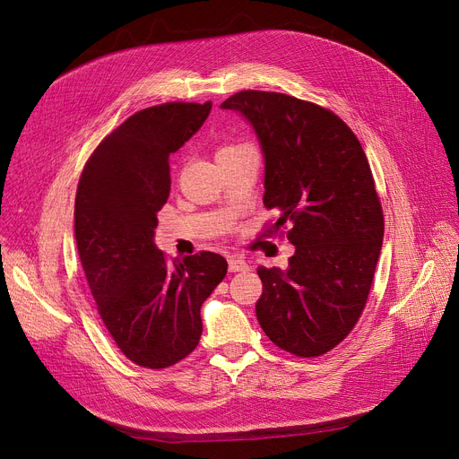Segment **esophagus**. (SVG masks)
<instances>
[{
	"label": "esophagus",
	"mask_w": 459,
	"mask_h": 459,
	"mask_svg": "<svg viewBox=\"0 0 459 459\" xmlns=\"http://www.w3.org/2000/svg\"><path fill=\"white\" fill-rule=\"evenodd\" d=\"M246 270H249V266H247V262L246 260H242V258H229V272H232V273H236V272H246Z\"/></svg>",
	"instance_id": "34e87169"
}]
</instances>
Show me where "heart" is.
I'll return each instance as SVG.
<instances>
[{
  "mask_svg": "<svg viewBox=\"0 0 459 459\" xmlns=\"http://www.w3.org/2000/svg\"><path fill=\"white\" fill-rule=\"evenodd\" d=\"M242 149H249L247 144H227V147L220 149V152H217V156L220 154H227V152H234V151H242Z\"/></svg>",
  "mask_w": 459,
  "mask_h": 459,
  "instance_id": "1",
  "label": "heart"
}]
</instances>
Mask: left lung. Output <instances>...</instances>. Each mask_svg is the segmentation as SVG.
Returning a JSON list of instances; mask_svg holds the SVG:
<instances>
[{
	"label": "left lung",
	"instance_id": "1",
	"mask_svg": "<svg viewBox=\"0 0 459 459\" xmlns=\"http://www.w3.org/2000/svg\"><path fill=\"white\" fill-rule=\"evenodd\" d=\"M253 125L266 161L264 206L273 229L290 225L288 268L256 270V318L270 341L298 357L339 346L368 299L383 244V210L367 154L344 120L318 104L239 91L221 104Z\"/></svg>",
	"mask_w": 459,
	"mask_h": 459
}]
</instances>
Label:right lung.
<instances>
[{"label": "right lung", "instance_id": "1", "mask_svg": "<svg viewBox=\"0 0 459 459\" xmlns=\"http://www.w3.org/2000/svg\"><path fill=\"white\" fill-rule=\"evenodd\" d=\"M212 102L141 109L87 160L76 191L78 255L111 339L143 368L177 365L197 348L201 307L227 275V260L201 251L169 264L154 246L169 199V156L195 134Z\"/></svg>", "mask_w": 459, "mask_h": 459}]
</instances>
